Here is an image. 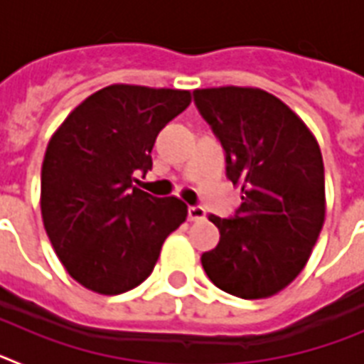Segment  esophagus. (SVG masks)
Masks as SVG:
<instances>
[{"label":"esophagus","mask_w":364,"mask_h":364,"mask_svg":"<svg viewBox=\"0 0 364 364\" xmlns=\"http://www.w3.org/2000/svg\"><path fill=\"white\" fill-rule=\"evenodd\" d=\"M188 218L191 222H200L205 218V210L202 205H189L188 210Z\"/></svg>","instance_id":"esophagus-1"}]
</instances>
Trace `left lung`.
Wrapping results in <instances>:
<instances>
[{
	"label": "left lung",
	"instance_id": "left-lung-1",
	"mask_svg": "<svg viewBox=\"0 0 364 364\" xmlns=\"http://www.w3.org/2000/svg\"><path fill=\"white\" fill-rule=\"evenodd\" d=\"M198 112L226 151V175L240 186L233 218L210 215L220 231L202 253L210 281L240 299H266L290 284L324 224V166L306 124L255 87L193 91Z\"/></svg>",
	"mask_w": 364,
	"mask_h": 364
}]
</instances>
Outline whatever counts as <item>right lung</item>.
<instances>
[{"mask_svg": "<svg viewBox=\"0 0 364 364\" xmlns=\"http://www.w3.org/2000/svg\"><path fill=\"white\" fill-rule=\"evenodd\" d=\"M189 104V91L114 83L83 100L50 138L41 218L63 268L87 290L118 295L142 284L188 217L180 198L133 182L153 167L160 131Z\"/></svg>", "mask_w": 364, "mask_h": 364, "instance_id": "1", "label": "right lung"}]
</instances>
